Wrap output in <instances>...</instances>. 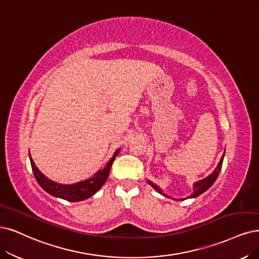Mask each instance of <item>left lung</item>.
Segmentation results:
<instances>
[{"label":"left lung","instance_id":"obj_1","mask_svg":"<svg viewBox=\"0 0 259 259\" xmlns=\"http://www.w3.org/2000/svg\"><path fill=\"white\" fill-rule=\"evenodd\" d=\"M224 154H225V151H224ZM224 154H223L221 160H220L218 166L215 167V169L212 171L211 174H210L209 176H207L206 178H204V179H202V180H198V181H196V183L193 184V193L191 194L190 196L186 197V198H174V197H170V196L166 195V194L163 192V190H162V189H161L159 186H157L156 184L151 183V181H149L148 179H147V183H148L152 188H154V189L157 191V192H159L161 195L166 196V197L171 198V199H174V200H185V199H188V198H195V197L199 196L200 194H203L204 192H206V191L214 184V181L217 180V178H218V176H219V174H220V171H221V168H222Z\"/></svg>","mask_w":259,"mask_h":259}]
</instances>
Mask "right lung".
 Listing matches in <instances>:
<instances>
[{"mask_svg": "<svg viewBox=\"0 0 259 259\" xmlns=\"http://www.w3.org/2000/svg\"><path fill=\"white\" fill-rule=\"evenodd\" d=\"M119 150L120 148L115 151L112 159L108 162L107 165L103 168H100L94 176H92L89 179L80 181V183H75L71 185H63L55 183V181L45 176L39 170V168L35 165L31 155L28 154V156H30L33 174L37 180V183L39 184V186L47 193H49L50 195L55 197L68 200V202H81V200H84L93 196L95 193H97L100 188L105 184V181H107L110 174L111 166L115 158L119 154Z\"/></svg>", "mask_w": 259, "mask_h": 259, "instance_id": "add662e5", "label": "right lung"}]
</instances>
